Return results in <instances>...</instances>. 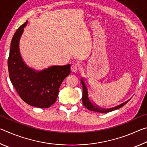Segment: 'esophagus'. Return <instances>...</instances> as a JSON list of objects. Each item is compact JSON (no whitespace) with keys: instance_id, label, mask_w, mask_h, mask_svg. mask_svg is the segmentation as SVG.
Masks as SVG:
<instances>
[{"instance_id":"obj_1","label":"esophagus","mask_w":147,"mask_h":147,"mask_svg":"<svg viewBox=\"0 0 147 147\" xmlns=\"http://www.w3.org/2000/svg\"><path fill=\"white\" fill-rule=\"evenodd\" d=\"M71 69L72 72H73V73H77V72L79 70V65L78 63H73L72 64V65L71 67Z\"/></svg>"}]
</instances>
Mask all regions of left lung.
<instances>
[{
	"instance_id": "8db88e82",
	"label": "left lung",
	"mask_w": 147,
	"mask_h": 147,
	"mask_svg": "<svg viewBox=\"0 0 147 147\" xmlns=\"http://www.w3.org/2000/svg\"><path fill=\"white\" fill-rule=\"evenodd\" d=\"M81 83L82 84V88H83V93H82V102L84 106L86 107V108L89 109L90 111H96V112H99V113H108L110 112V111H112L113 110H115V109H119L121 107H123L124 105L128 102L130 100V99L128 100L127 101L124 102L122 103L119 105L115 107H113V108H101L98 105L93 102V101L91 100V98L89 97V91H88V86H87L86 83L85 82V80H84V78L82 77L80 80Z\"/></svg>"
}]
</instances>
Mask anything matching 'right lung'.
Here are the masks:
<instances>
[{"label":"right lung","instance_id":"obj_1","mask_svg":"<svg viewBox=\"0 0 147 147\" xmlns=\"http://www.w3.org/2000/svg\"><path fill=\"white\" fill-rule=\"evenodd\" d=\"M28 21L17 29L11 42L8 59L11 82L29 105L47 108L55 102L62 82L71 73V65H53L41 71L28 67L22 58L19 42Z\"/></svg>","mask_w":147,"mask_h":147}]
</instances>
